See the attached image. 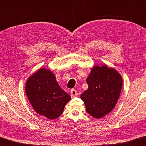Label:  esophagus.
Masks as SVG:
<instances>
[{
  "instance_id": "1",
  "label": "esophagus",
  "mask_w": 146,
  "mask_h": 146,
  "mask_svg": "<svg viewBox=\"0 0 146 146\" xmlns=\"http://www.w3.org/2000/svg\"><path fill=\"white\" fill-rule=\"evenodd\" d=\"M70 94H71V97L72 98H75L78 96V92L77 90L75 89H72L70 91Z\"/></svg>"
}]
</instances>
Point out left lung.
<instances>
[{
	"mask_svg": "<svg viewBox=\"0 0 146 146\" xmlns=\"http://www.w3.org/2000/svg\"><path fill=\"white\" fill-rule=\"evenodd\" d=\"M87 90L81 94L86 111L101 118L114 109L122 88V78L114 68L94 66L87 78Z\"/></svg>",
	"mask_w": 146,
	"mask_h": 146,
	"instance_id": "8db88e82",
	"label": "left lung"
}]
</instances>
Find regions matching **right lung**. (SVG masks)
Segmentation results:
<instances>
[{"mask_svg":"<svg viewBox=\"0 0 146 146\" xmlns=\"http://www.w3.org/2000/svg\"><path fill=\"white\" fill-rule=\"evenodd\" d=\"M26 94L34 111L50 120L61 115L71 99L70 96L61 89L52 72L43 68L28 78Z\"/></svg>","mask_w":146,"mask_h":146,"instance_id":"right-lung-1","label":"right lung"}]
</instances>
